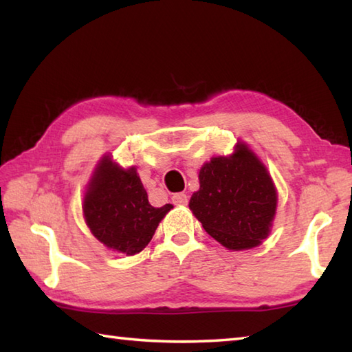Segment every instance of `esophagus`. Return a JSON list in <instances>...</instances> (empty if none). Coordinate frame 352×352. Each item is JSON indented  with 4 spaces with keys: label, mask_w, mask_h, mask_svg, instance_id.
Listing matches in <instances>:
<instances>
[{
    "label": "esophagus",
    "mask_w": 352,
    "mask_h": 352,
    "mask_svg": "<svg viewBox=\"0 0 352 352\" xmlns=\"http://www.w3.org/2000/svg\"><path fill=\"white\" fill-rule=\"evenodd\" d=\"M172 203H174L175 206L188 204V195H186V193H183V192L174 193V195H172Z\"/></svg>",
    "instance_id": "obj_1"
}]
</instances>
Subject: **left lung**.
Masks as SVG:
<instances>
[{"instance_id":"left-lung-1","label":"left lung","mask_w":352,"mask_h":352,"mask_svg":"<svg viewBox=\"0 0 352 352\" xmlns=\"http://www.w3.org/2000/svg\"><path fill=\"white\" fill-rule=\"evenodd\" d=\"M204 230L228 250H248L267 237L276 192L266 168L239 144L230 157H213L199 170L189 203Z\"/></svg>"}]
</instances>
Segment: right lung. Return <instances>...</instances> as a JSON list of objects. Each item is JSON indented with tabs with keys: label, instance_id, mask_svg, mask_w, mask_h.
I'll return each instance as SVG.
<instances>
[{
	"label": "right lung",
	"instance_id": "add662e5",
	"mask_svg": "<svg viewBox=\"0 0 352 352\" xmlns=\"http://www.w3.org/2000/svg\"><path fill=\"white\" fill-rule=\"evenodd\" d=\"M89 188L83 212L92 234L107 248L134 256L151 241L172 206L155 208L134 168L122 169L104 157Z\"/></svg>",
	"mask_w": 352,
	"mask_h": 352
}]
</instances>
